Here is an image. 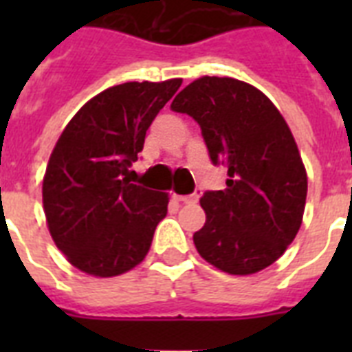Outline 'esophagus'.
<instances>
[{"label":"esophagus","mask_w":352,"mask_h":352,"mask_svg":"<svg viewBox=\"0 0 352 352\" xmlns=\"http://www.w3.org/2000/svg\"><path fill=\"white\" fill-rule=\"evenodd\" d=\"M171 197L175 199V201H179V203L192 204V203H197L199 193H190V195H177V193H173V195H171Z\"/></svg>","instance_id":"1"}]
</instances>
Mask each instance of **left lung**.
<instances>
[{"label": "left lung", "instance_id": "8db88e82", "mask_svg": "<svg viewBox=\"0 0 352 352\" xmlns=\"http://www.w3.org/2000/svg\"><path fill=\"white\" fill-rule=\"evenodd\" d=\"M197 122L215 166H226L225 190L201 197L206 223L193 234L210 265L234 276L259 272L283 256L300 230L307 173L289 126L254 85L203 76L171 102Z\"/></svg>", "mask_w": 352, "mask_h": 352}]
</instances>
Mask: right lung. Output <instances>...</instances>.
Wrapping results in <instances>:
<instances>
[{"label": "right lung", "mask_w": 352, "mask_h": 352, "mask_svg": "<svg viewBox=\"0 0 352 352\" xmlns=\"http://www.w3.org/2000/svg\"><path fill=\"white\" fill-rule=\"evenodd\" d=\"M182 80L127 82L80 109L52 149L43 210L56 246L82 272L111 278L137 267L168 214V193L133 184L151 122Z\"/></svg>", "instance_id": "add662e5"}]
</instances>
